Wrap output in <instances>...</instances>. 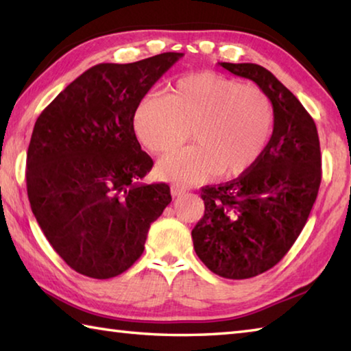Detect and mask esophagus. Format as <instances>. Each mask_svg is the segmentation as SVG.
Wrapping results in <instances>:
<instances>
[{"label": "esophagus", "mask_w": 351, "mask_h": 351, "mask_svg": "<svg viewBox=\"0 0 351 351\" xmlns=\"http://www.w3.org/2000/svg\"><path fill=\"white\" fill-rule=\"evenodd\" d=\"M184 193H186V189H184V187L178 186V184H173V186H171V195H173V196H181Z\"/></svg>", "instance_id": "1"}]
</instances>
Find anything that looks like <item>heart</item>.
Masks as SVG:
<instances>
[{
    "instance_id": "b5f03b06",
    "label": "heart",
    "mask_w": 351,
    "mask_h": 351,
    "mask_svg": "<svg viewBox=\"0 0 351 351\" xmlns=\"http://www.w3.org/2000/svg\"><path fill=\"white\" fill-rule=\"evenodd\" d=\"M273 106L254 86L216 73H195L178 80L170 95L150 92L135 112V132L145 147L164 154L158 162L165 180L197 184L234 176L258 161L270 141Z\"/></svg>"
}]
</instances>
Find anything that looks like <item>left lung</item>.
Listing matches in <instances>:
<instances>
[{"mask_svg": "<svg viewBox=\"0 0 351 351\" xmlns=\"http://www.w3.org/2000/svg\"><path fill=\"white\" fill-rule=\"evenodd\" d=\"M219 66L269 97L273 133L239 178L202 189L206 212L192 239L215 275L248 279L275 267L302 232L321 184L319 136L313 118L270 70L253 62Z\"/></svg>", "mask_w": 351, "mask_h": 351, "instance_id": "left-lung-1", "label": "left lung"}]
</instances>
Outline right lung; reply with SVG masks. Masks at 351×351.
Here are the masks:
<instances>
[{
  "mask_svg": "<svg viewBox=\"0 0 351 351\" xmlns=\"http://www.w3.org/2000/svg\"><path fill=\"white\" fill-rule=\"evenodd\" d=\"M184 53L86 70L38 117L27 150V196L50 245L81 275L109 279L135 264L152 222L171 201L143 184L154 161L133 118L152 86Z\"/></svg>",
  "mask_w": 351,
  "mask_h": 351,
  "instance_id": "right-lung-1",
  "label": "right lung"
}]
</instances>
